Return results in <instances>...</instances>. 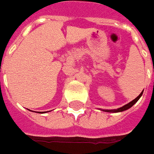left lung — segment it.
I'll list each match as a JSON object with an SVG mask.
<instances>
[{
    "instance_id": "left-lung-1",
    "label": "left lung",
    "mask_w": 154,
    "mask_h": 154,
    "mask_svg": "<svg viewBox=\"0 0 154 154\" xmlns=\"http://www.w3.org/2000/svg\"><path fill=\"white\" fill-rule=\"evenodd\" d=\"M142 94H143V91H142L135 100H133L132 101H130V103L126 104V105H125L124 106H122V107H120V108L115 109V110H103V111H105V112H124L125 110H128V109L130 108L134 104H135L138 101V100L140 98V96L142 95Z\"/></svg>"
}]
</instances>
